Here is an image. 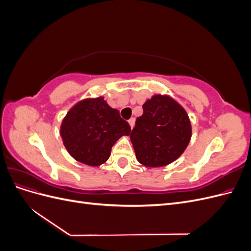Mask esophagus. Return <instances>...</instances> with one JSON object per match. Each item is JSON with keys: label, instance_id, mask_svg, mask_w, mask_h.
Instances as JSON below:
<instances>
[{"label": "esophagus", "instance_id": "34e87169", "mask_svg": "<svg viewBox=\"0 0 251 251\" xmlns=\"http://www.w3.org/2000/svg\"><path fill=\"white\" fill-rule=\"evenodd\" d=\"M128 125H130L131 128L134 127V125H135V118L134 117H132L130 120H128Z\"/></svg>", "mask_w": 251, "mask_h": 251}]
</instances>
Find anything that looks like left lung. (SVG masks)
Here are the masks:
<instances>
[{"label": "left lung", "instance_id": "8db88e82", "mask_svg": "<svg viewBox=\"0 0 251 251\" xmlns=\"http://www.w3.org/2000/svg\"><path fill=\"white\" fill-rule=\"evenodd\" d=\"M131 141L137 160L158 168L178 159L192 137V126L185 110L170 96L154 95L142 105Z\"/></svg>", "mask_w": 251, "mask_h": 251}]
</instances>
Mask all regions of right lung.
I'll use <instances>...</instances> for the list:
<instances>
[{
    "label": "right lung",
    "mask_w": 251,
    "mask_h": 251,
    "mask_svg": "<svg viewBox=\"0 0 251 251\" xmlns=\"http://www.w3.org/2000/svg\"><path fill=\"white\" fill-rule=\"evenodd\" d=\"M131 126L103 97L85 100L67 113L60 126L64 146L81 163L98 166L108 160L111 149Z\"/></svg>",
    "instance_id": "obj_1"
}]
</instances>
